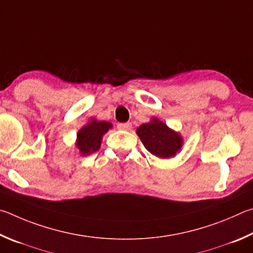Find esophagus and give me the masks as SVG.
Here are the masks:
<instances>
[{"label":"esophagus","instance_id":"esophagus-1","mask_svg":"<svg viewBox=\"0 0 253 253\" xmlns=\"http://www.w3.org/2000/svg\"><path fill=\"white\" fill-rule=\"evenodd\" d=\"M132 127V123L131 122H126V123H119L118 124V129L119 130H131Z\"/></svg>","mask_w":253,"mask_h":253}]
</instances>
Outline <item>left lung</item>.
I'll list each match as a JSON object with an SVG mask.
<instances>
[{
	"mask_svg": "<svg viewBox=\"0 0 253 253\" xmlns=\"http://www.w3.org/2000/svg\"><path fill=\"white\" fill-rule=\"evenodd\" d=\"M136 134L150 153L161 159L174 157L183 144L182 136L157 118L141 124L136 129Z\"/></svg>",
	"mask_w": 253,
	"mask_h": 253,
	"instance_id": "1",
	"label": "left lung"
}]
</instances>
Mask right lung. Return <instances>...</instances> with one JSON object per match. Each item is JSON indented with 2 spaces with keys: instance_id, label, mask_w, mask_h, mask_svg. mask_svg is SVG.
Segmentation results:
<instances>
[{
  "instance_id": "add662e5",
  "label": "right lung",
  "mask_w": 253,
  "mask_h": 253,
  "mask_svg": "<svg viewBox=\"0 0 253 253\" xmlns=\"http://www.w3.org/2000/svg\"><path fill=\"white\" fill-rule=\"evenodd\" d=\"M112 127V124L106 121H97L91 119V121L82 126L78 132L77 148L81 156H88L97 151L101 147L102 138Z\"/></svg>"
}]
</instances>
